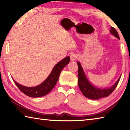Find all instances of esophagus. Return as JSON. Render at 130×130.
Masks as SVG:
<instances>
[{
	"label": "esophagus",
	"instance_id": "obj_1",
	"mask_svg": "<svg viewBox=\"0 0 130 130\" xmlns=\"http://www.w3.org/2000/svg\"><path fill=\"white\" fill-rule=\"evenodd\" d=\"M70 60L72 61H74L78 58V56L76 54H72L70 56Z\"/></svg>",
	"mask_w": 130,
	"mask_h": 130
}]
</instances>
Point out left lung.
Listing matches in <instances>:
<instances>
[{
    "label": "left lung",
    "mask_w": 130,
    "mask_h": 130,
    "mask_svg": "<svg viewBox=\"0 0 130 130\" xmlns=\"http://www.w3.org/2000/svg\"><path fill=\"white\" fill-rule=\"evenodd\" d=\"M110 32L115 36L116 38L120 39L118 33L117 31L115 28L112 27H111ZM78 65V84L79 88L82 92L83 95L86 98L92 100H98L100 98H105L108 96L112 92L117 86L121 76L118 78L117 81L115 83V84L110 88H108L106 89H101L99 88L94 87L92 85L89 81L88 80L86 76H85L84 72L80 62H77Z\"/></svg>",
    "instance_id": "1"
}]
</instances>
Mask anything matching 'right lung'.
<instances>
[{"instance_id":"right-lung-1","label":"right lung","mask_w":130,"mask_h":130,"mask_svg":"<svg viewBox=\"0 0 130 130\" xmlns=\"http://www.w3.org/2000/svg\"><path fill=\"white\" fill-rule=\"evenodd\" d=\"M70 57H66L63 60L58 62L54 66L51 73L46 80L43 81L41 84L34 87H27L23 86L20 84L16 82L14 79L13 81L17 87L24 94L31 98H39L45 96L52 91L56 85L58 80L61 70L63 69L66 65L69 63Z\"/></svg>"}]
</instances>
